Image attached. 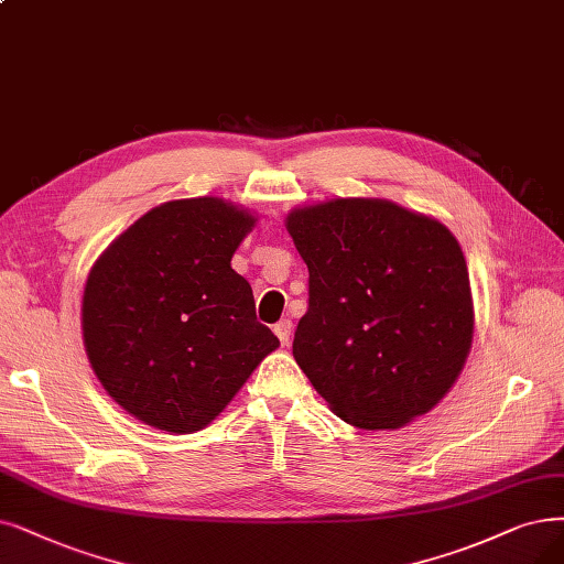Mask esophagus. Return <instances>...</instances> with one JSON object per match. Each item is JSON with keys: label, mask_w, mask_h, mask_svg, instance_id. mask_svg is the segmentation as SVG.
Here are the masks:
<instances>
[{"label": "esophagus", "mask_w": 564, "mask_h": 564, "mask_svg": "<svg viewBox=\"0 0 564 564\" xmlns=\"http://www.w3.org/2000/svg\"><path fill=\"white\" fill-rule=\"evenodd\" d=\"M273 330H275V335L280 337V345L286 347V345H289V337H291V322H289V319H280Z\"/></svg>", "instance_id": "1"}]
</instances>
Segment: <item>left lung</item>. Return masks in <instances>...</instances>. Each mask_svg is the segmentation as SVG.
<instances>
[{"label": "left lung", "instance_id": "left-lung-1", "mask_svg": "<svg viewBox=\"0 0 564 564\" xmlns=\"http://www.w3.org/2000/svg\"><path fill=\"white\" fill-rule=\"evenodd\" d=\"M307 263L294 358L343 421L393 431L431 412L471 345L467 263L444 224L381 198L294 210Z\"/></svg>", "mask_w": 564, "mask_h": 564}]
</instances>
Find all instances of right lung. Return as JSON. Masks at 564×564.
<instances>
[{"instance_id": "1", "label": "right lung", "mask_w": 564, "mask_h": 564, "mask_svg": "<svg viewBox=\"0 0 564 564\" xmlns=\"http://www.w3.org/2000/svg\"><path fill=\"white\" fill-rule=\"evenodd\" d=\"M254 217L221 198L152 208L99 257L83 294L95 375L129 414L166 433L208 425L280 340L231 268Z\"/></svg>"}]
</instances>
